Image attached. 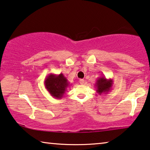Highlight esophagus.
Instances as JSON below:
<instances>
[{"mask_svg":"<svg viewBox=\"0 0 150 150\" xmlns=\"http://www.w3.org/2000/svg\"><path fill=\"white\" fill-rule=\"evenodd\" d=\"M79 82H80V84H84V80H83V79H80V80H79Z\"/></svg>","mask_w":150,"mask_h":150,"instance_id":"34e87169","label":"esophagus"}]
</instances>
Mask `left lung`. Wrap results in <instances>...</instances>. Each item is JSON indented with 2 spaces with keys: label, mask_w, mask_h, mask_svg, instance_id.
Masks as SVG:
<instances>
[{
  "label": "left lung",
  "mask_w": 150,
  "mask_h": 150,
  "mask_svg": "<svg viewBox=\"0 0 150 150\" xmlns=\"http://www.w3.org/2000/svg\"><path fill=\"white\" fill-rule=\"evenodd\" d=\"M112 86V79H107L104 75L99 76L95 84L96 91L99 95H103L108 93L110 91H111Z\"/></svg>",
  "instance_id": "obj_1"
}]
</instances>
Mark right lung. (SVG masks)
I'll return each instance as SVG.
<instances>
[{"label": "right lung", "mask_w": 150, "mask_h": 150, "mask_svg": "<svg viewBox=\"0 0 150 150\" xmlns=\"http://www.w3.org/2000/svg\"><path fill=\"white\" fill-rule=\"evenodd\" d=\"M45 86L54 98L60 99L64 97L70 84L62 73L55 74L51 73L45 78Z\"/></svg>", "instance_id": "right-lung-1"}]
</instances>
